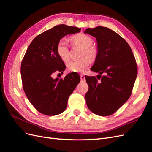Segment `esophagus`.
Instances as JSON below:
<instances>
[{"label": "esophagus", "instance_id": "obj_1", "mask_svg": "<svg viewBox=\"0 0 152 152\" xmlns=\"http://www.w3.org/2000/svg\"><path fill=\"white\" fill-rule=\"evenodd\" d=\"M80 76V79H81V80H82V81H85V80H86L85 76H84V75H82V74H81Z\"/></svg>", "mask_w": 152, "mask_h": 152}]
</instances>
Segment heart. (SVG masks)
<instances>
[{
	"label": "heart",
	"instance_id": "1",
	"mask_svg": "<svg viewBox=\"0 0 152 152\" xmlns=\"http://www.w3.org/2000/svg\"><path fill=\"white\" fill-rule=\"evenodd\" d=\"M72 44L82 48L80 60L72 61L67 64V69L72 72H82L83 70L89 65L91 61H94L98 54V49L93 45V39L86 34H77L71 38ZM56 51L59 57L64 62H67L70 59V52L66 41L61 39L56 46Z\"/></svg>",
	"mask_w": 152,
	"mask_h": 152
}]
</instances>
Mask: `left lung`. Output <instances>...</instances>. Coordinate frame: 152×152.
Here are the masks:
<instances>
[{
  "label": "left lung",
  "instance_id": "obj_1",
  "mask_svg": "<svg viewBox=\"0 0 152 152\" xmlns=\"http://www.w3.org/2000/svg\"><path fill=\"white\" fill-rule=\"evenodd\" d=\"M84 33L97 40L98 54L91 70L99 74L98 78L85 77L89 86L86 94L87 107L98 115H111L132 94L137 74L136 59L129 45L111 29L97 26Z\"/></svg>",
  "mask_w": 152,
  "mask_h": 152
}]
</instances>
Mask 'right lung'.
<instances>
[{
  "label": "right lung",
  "mask_w": 152,
  "mask_h": 152,
  "mask_svg": "<svg viewBox=\"0 0 152 152\" xmlns=\"http://www.w3.org/2000/svg\"><path fill=\"white\" fill-rule=\"evenodd\" d=\"M80 30L59 25L44 31L32 40L23 59L21 75L25 93L35 108L45 115H56L65 111L69 96L80 81L76 72L64 79L52 77L54 73H63L66 68L57 54L58 42L65 35Z\"/></svg>",
  "instance_id": "add662e5"
}]
</instances>
